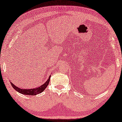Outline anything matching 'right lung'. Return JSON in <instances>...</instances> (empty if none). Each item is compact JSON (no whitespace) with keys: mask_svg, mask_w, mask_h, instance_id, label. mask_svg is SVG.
<instances>
[{"mask_svg":"<svg viewBox=\"0 0 122 122\" xmlns=\"http://www.w3.org/2000/svg\"><path fill=\"white\" fill-rule=\"evenodd\" d=\"M50 77L51 76H49V78L48 80L46 81L45 82V83L42 85L41 86L37 87V88H32V89H22L20 88H19V87H16V86H15L13 83H11L10 82V83L12 86V87L14 88L16 91H18L19 93L23 94V95H38V94L41 93L44 91L45 90V88L47 87V86L49 85V81L50 80Z\"/></svg>","mask_w":122,"mask_h":122,"instance_id":"add662e5","label":"right lung"}]
</instances>
